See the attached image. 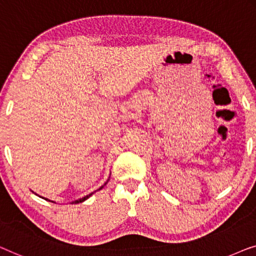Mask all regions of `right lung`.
I'll list each match as a JSON object with an SVG mask.
<instances>
[{"mask_svg":"<svg viewBox=\"0 0 256 256\" xmlns=\"http://www.w3.org/2000/svg\"><path fill=\"white\" fill-rule=\"evenodd\" d=\"M103 188V186H100V188L98 189V190H100V189H102ZM92 195V194H89V195H87V196H84V197H82V198L81 200H75V202H73V204H76V203H81V202H84V200H87V198H89V197H90ZM50 202H52V200H50Z\"/></svg>","mask_w":256,"mask_h":256,"instance_id":"1","label":"right lung"}]
</instances>
